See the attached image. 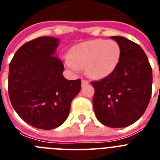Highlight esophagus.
<instances>
[{
	"label": "esophagus",
	"instance_id": "34e87169",
	"mask_svg": "<svg viewBox=\"0 0 160 160\" xmlns=\"http://www.w3.org/2000/svg\"><path fill=\"white\" fill-rule=\"evenodd\" d=\"M89 83V81H87V80H85V79H82V85H86V84H88Z\"/></svg>",
	"mask_w": 160,
	"mask_h": 160
}]
</instances>
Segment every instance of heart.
<instances>
[{
    "label": "heart",
    "instance_id": "heart-1",
    "mask_svg": "<svg viewBox=\"0 0 160 160\" xmlns=\"http://www.w3.org/2000/svg\"><path fill=\"white\" fill-rule=\"evenodd\" d=\"M121 58V48L114 40L95 39L82 42L72 48L65 58L70 70H86L89 77L102 79L116 70Z\"/></svg>",
    "mask_w": 160,
    "mask_h": 160
}]
</instances>
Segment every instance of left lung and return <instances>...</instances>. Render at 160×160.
<instances>
[{
    "label": "left lung",
    "instance_id": "left-lung-1",
    "mask_svg": "<svg viewBox=\"0 0 160 160\" xmlns=\"http://www.w3.org/2000/svg\"><path fill=\"white\" fill-rule=\"evenodd\" d=\"M121 48L118 67L111 75L92 82L93 106L103 125L125 128L146 111L152 96V70L146 53L138 44L121 36L111 37Z\"/></svg>",
    "mask_w": 160,
    "mask_h": 160
}]
</instances>
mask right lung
<instances>
[{"label": "right lung", "mask_w": 160, "mask_h": 160, "mask_svg": "<svg viewBox=\"0 0 160 160\" xmlns=\"http://www.w3.org/2000/svg\"><path fill=\"white\" fill-rule=\"evenodd\" d=\"M60 41L40 37L25 43L14 54L8 72L12 106L33 128L51 130L67 118L72 100L81 90V80H67L56 55Z\"/></svg>", "instance_id": "1"}]
</instances>
